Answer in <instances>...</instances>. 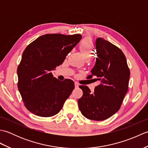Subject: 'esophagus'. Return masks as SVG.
Segmentation results:
<instances>
[{
	"label": "esophagus",
	"mask_w": 148,
	"mask_h": 148,
	"mask_svg": "<svg viewBox=\"0 0 148 148\" xmlns=\"http://www.w3.org/2000/svg\"><path fill=\"white\" fill-rule=\"evenodd\" d=\"M74 84H75V87H76V88L79 87V84L77 82H75V83H74Z\"/></svg>",
	"instance_id": "34e87169"
}]
</instances>
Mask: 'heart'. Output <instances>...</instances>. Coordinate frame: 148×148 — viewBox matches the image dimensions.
Returning <instances> with one entry per match:
<instances>
[{
    "label": "heart",
    "instance_id": "obj_1",
    "mask_svg": "<svg viewBox=\"0 0 148 148\" xmlns=\"http://www.w3.org/2000/svg\"><path fill=\"white\" fill-rule=\"evenodd\" d=\"M79 48L86 60H89L93 56L94 47L90 39L86 38L83 39L80 43Z\"/></svg>",
    "mask_w": 148,
    "mask_h": 148
}]
</instances>
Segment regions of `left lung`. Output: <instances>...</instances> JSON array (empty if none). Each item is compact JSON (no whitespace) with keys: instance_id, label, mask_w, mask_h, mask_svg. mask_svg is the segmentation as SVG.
I'll list each match as a JSON object with an SVG mask.
<instances>
[{"instance_id":"1","label":"left lung","mask_w":148,"mask_h":148,"mask_svg":"<svg viewBox=\"0 0 148 148\" xmlns=\"http://www.w3.org/2000/svg\"><path fill=\"white\" fill-rule=\"evenodd\" d=\"M95 49L97 57L90 78L95 76L99 84L93 93L87 86L80 85L83 94L78 99V106L84 117L102 121L120 108L128 91L130 70L126 57L117 46L99 37L95 40Z\"/></svg>"}]
</instances>
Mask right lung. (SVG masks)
<instances>
[{
	"instance_id": "obj_1",
	"label": "right lung",
	"mask_w": 148,
	"mask_h": 148,
	"mask_svg": "<svg viewBox=\"0 0 148 148\" xmlns=\"http://www.w3.org/2000/svg\"><path fill=\"white\" fill-rule=\"evenodd\" d=\"M81 38V34H45L24 50L17 69L18 88L30 112L50 117L62 109L74 88V83L68 79L60 81L51 71L64 62Z\"/></svg>"
}]
</instances>
